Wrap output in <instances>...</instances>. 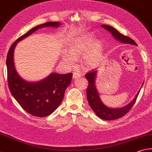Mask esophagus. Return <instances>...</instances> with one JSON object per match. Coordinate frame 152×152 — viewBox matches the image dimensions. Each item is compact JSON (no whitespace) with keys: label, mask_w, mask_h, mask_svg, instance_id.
Here are the masks:
<instances>
[{"label":"esophagus","mask_w":152,"mask_h":152,"mask_svg":"<svg viewBox=\"0 0 152 152\" xmlns=\"http://www.w3.org/2000/svg\"><path fill=\"white\" fill-rule=\"evenodd\" d=\"M81 74L79 72H78V71H75V72H74L73 74V79H76L79 78V77H81Z\"/></svg>","instance_id":"1"}]
</instances>
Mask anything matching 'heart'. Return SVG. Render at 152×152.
<instances>
[{
	"label": "heart",
	"mask_w": 152,
	"mask_h": 152,
	"mask_svg": "<svg viewBox=\"0 0 152 152\" xmlns=\"http://www.w3.org/2000/svg\"><path fill=\"white\" fill-rule=\"evenodd\" d=\"M69 51L63 56L64 61L70 65L75 64L76 58L83 56L82 62L85 67L94 69L101 64L103 53L102 43L94 40L93 33H88L77 37L70 43Z\"/></svg>",
	"instance_id": "obj_1"
}]
</instances>
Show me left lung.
I'll list each match as a JSON object with an SVG mask.
<instances>
[{
	"mask_svg": "<svg viewBox=\"0 0 152 152\" xmlns=\"http://www.w3.org/2000/svg\"><path fill=\"white\" fill-rule=\"evenodd\" d=\"M101 26L109 31L112 34V36H113V38L116 39L117 41L125 44L137 45L136 43L132 39L122 35L118 30L113 27L110 26L102 24L101 25ZM97 72H98L97 70H91L88 71L85 75L86 78L87 79L88 81V88L87 90V96L88 104H89L91 108L94 112V113L100 118L105 120V121H113V120L121 118L123 116H124L133 107V105L136 101L137 97H138L140 93V89L138 91V93L136 94L135 97L127 105L121 108L108 107L102 102L101 98H100L99 91L96 87L95 80ZM144 85V83H142V85Z\"/></svg>",
	"mask_w": 152,
	"mask_h": 152,
	"instance_id": "left-lung-1",
	"label": "left lung"
}]
</instances>
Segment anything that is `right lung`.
Listing matches in <instances>:
<instances>
[{"label": "right lung", "instance_id": "add662e5", "mask_svg": "<svg viewBox=\"0 0 152 152\" xmlns=\"http://www.w3.org/2000/svg\"><path fill=\"white\" fill-rule=\"evenodd\" d=\"M60 25L59 22H48L31 28L13 43L8 52L7 67L10 93L23 109L35 116H47L56 110L64 99L65 89L71 84L73 74L51 73L41 81H28L20 76L16 69L14 49L18 42L37 30L44 27L58 28Z\"/></svg>", "mask_w": 152, "mask_h": 152}]
</instances>
